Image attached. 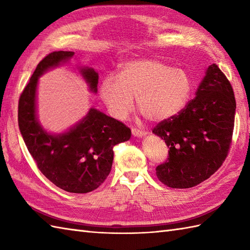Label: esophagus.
<instances>
[{
	"mask_svg": "<svg viewBox=\"0 0 250 250\" xmlns=\"http://www.w3.org/2000/svg\"><path fill=\"white\" fill-rule=\"evenodd\" d=\"M132 134L136 137H143V136L147 135V132L143 131V130H139V129H132Z\"/></svg>",
	"mask_w": 250,
	"mask_h": 250,
	"instance_id": "obj_1",
	"label": "esophagus"
}]
</instances>
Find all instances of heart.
<instances>
[{"mask_svg":"<svg viewBox=\"0 0 250 250\" xmlns=\"http://www.w3.org/2000/svg\"><path fill=\"white\" fill-rule=\"evenodd\" d=\"M193 90L189 74L151 58H137L122 63L117 78L107 76L99 93L109 114L122 119L133 107L151 122L173 118L188 104Z\"/></svg>","mask_w":250,"mask_h":250,"instance_id":"b5f03b06","label":"heart"}]
</instances>
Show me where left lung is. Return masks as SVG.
I'll use <instances>...</instances> for the list:
<instances>
[{"mask_svg": "<svg viewBox=\"0 0 250 250\" xmlns=\"http://www.w3.org/2000/svg\"><path fill=\"white\" fill-rule=\"evenodd\" d=\"M235 108L231 83L214 63L186 108L152 130L169 148L167 162L156 168L159 180L184 189L209 178L229 151Z\"/></svg>", "mask_w": 250, "mask_h": 250, "instance_id": "obj_1", "label": "left lung"}]
</instances>
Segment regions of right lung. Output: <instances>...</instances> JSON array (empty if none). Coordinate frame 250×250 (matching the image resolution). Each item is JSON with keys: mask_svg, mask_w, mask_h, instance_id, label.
<instances>
[{"mask_svg": "<svg viewBox=\"0 0 250 250\" xmlns=\"http://www.w3.org/2000/svg\"><path fill=\"white\" fill-rule=\"evenodd\" d=\"M73 51H54L42 60L20 95V133L37 167L52 184L67 192L87 193L102 185L111 169L115 145L126 142L131 130L122 122L90 108L76 125L61 133H50L37 118L39 78L51 68L70 62ZM78 73L90 92H98L99 74L79 66Z\"/></svg>", "mask_w": 250, "mask_h": 250, "instance_id": "right-lung-1", "label": "right lung"}]
</instances>
